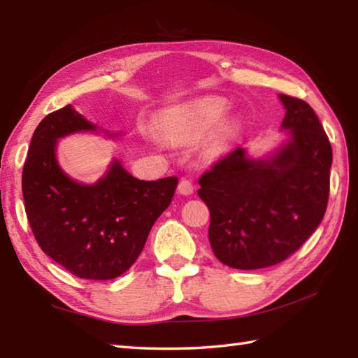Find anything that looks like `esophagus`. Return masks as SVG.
Here are the masks:
<instances>
[{
	"mask_svg": "<svg viewBox=\"0 0 358 358\" xmlns=\"http://www.w3.org/2000/svg\"><path fill=\"white\" fill-rule=\"evenodd\" d=\"M178 194L180 195H192L194 194V185H192V181L191 180H187V178H183L180 181V185H178Z\"/></svg>",
	"mask_w": 358,
	"mask_h": 358,
	"instance_id": "34e87169",
	"label": "esophagus"
}]
</instances>
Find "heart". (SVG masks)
<instances>
[{"label":"heart","instance_id":"obj_1","mask_svg":"<svg viewBox=\"0 0 358 358\" xmlns=\"http://www.w3.org/2000/svg\"><path fill=\"white\" fill-rule=\"evenodd\" d=\"M226 110L227 101L224 98L212 95L196 96L181 104L171 106L164 109L162 115V136L172 144L192 143L222 118ZM235 129V120H220L201 143L203 157L206 159L222 158L231 148Z\"/></svg>","mask_w":358,"mask_h":358}]
</instances>
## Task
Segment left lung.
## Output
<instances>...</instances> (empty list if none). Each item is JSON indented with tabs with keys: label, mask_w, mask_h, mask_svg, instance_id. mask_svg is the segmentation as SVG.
Listing matches in <instances>:
<instances>
[{
	"label": "left lung",
	"mask_w": 358,
	"mask_h": 358,
	"mask_svg": "<svg viewBox=\"0 0 358 358\" xmlns=\"http://www.w3.org/2000/svg\"><path fill=\"white\" fill-rule=\"evenodd\" d=\"M278 98L286 109V140L260 158L235 149L199 180V196L210 210V248L229 268L262 269L286 260L328 206V135L308 103Z\"/></svg>",
	"instance_id": "obj_1"
}]
</instances>
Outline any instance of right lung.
Wrapping results in <instances>:
<instances>
[{"instance_id":"right-lung-1","label":"right lung","mask_w":358,"mask_h":358,"mask_svg":"<svg viewBox=\"0 0 358 358\" xmlns=\"http://www.w3.org/2000/svg\"><path fill=\"white\" fill-rule=\"evenodd\" d=\"M103 131L72 104L49 113L35 129L22 167V196L29 224L43 252L73 275L112 280L136 262L157 218L169 206L177 177L144 181L120 159L95 183L73 180L59 166L58 141Z\"/></svg>"}]
</instances>
